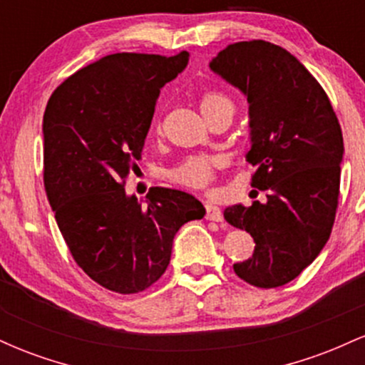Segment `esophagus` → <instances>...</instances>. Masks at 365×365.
Instances as JSON below:
<instances>
[{
    "label": "esophagus",
    "mask_w": 365,
    "mask_h": 365,
    "mask_svg": "<svg viewBox=\"0 0 365 365\" xmlns=\"http://www.w3.org/2000/svg\"><path fill=\"white\" fill-rule=\"evenodd\" d=\"M206 220L221 221V220H223V212H221L220 207L212 206V204H207V206H206Z\"/></svg>",
    "instance_id": "1"
}]
</instances>
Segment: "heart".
<instances>
[{
    "label": "heart",
    "mask_w": 365,
    "mask_h": 365,
    "mask_svg": "<svg viewBox=\"0 0 365 365\" xmlns=\"http://www.w3.org/2000/svg\"><path fill=\"white\" fill-rule=\"evenodd\" d=\"M199 106L207 121L221 115H235V104L223 92H206L200 98ZM161 120H156V133H161ZM221 166H223V158L220 156H194L188 158L177 170L171 171V178H173V182L187 188L209 190V187L216 178V170Z\"/></svg>",
    "instance_id": "heart-1"
}]
</instances>
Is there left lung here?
<instances>
[{"mask_svg":"<svg viewBox=\"0 0 365 365\" xmlns=\"http://www.w3.org/2000/svg\"><path fill=\"white\" fill-rule=\"evenodd\" d=\"M249 103L252 187L267 202L225 209V220L255 242L233 264L259 288L295 279L326 245L340 197L341 127L321 83L293 54L266 41L226 46L209 63Z\"/></svg>","mask_w":365,"mask_h":365,"instance_id":"1","label":"left lung"}]
</instances>
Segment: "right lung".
<instances>
[{
  "instance_id": "1",
  "label": "right lung",
  "mask_w": 365,
  "mask_h": 365,
  "mask_svg": "<svg viewBox=\"0 0 365 365\" xmlns=\"http://www.w3.org/2000/svg\"><path fill=\"white\" fill-rule=\"evenodd\" d=\"M188 63L116 53L56 87L44 111V188L70 254L106 290L139 293L161 278L177 232L202 220L194 195L153 187L145 206L127 195L161 87Z\"/></svg>"
}]
</instances>
